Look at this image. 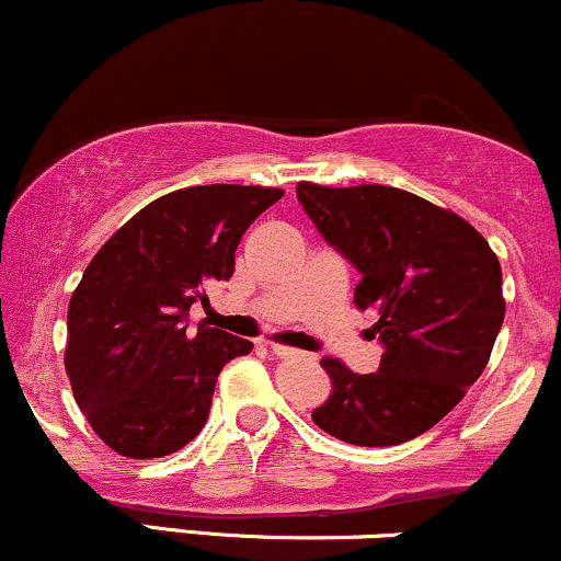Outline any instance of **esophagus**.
<instances>
[{"mask_svg":"<svg viewBox=\"0 0 561 561\" xmlns=\"http://www.w3.org/2000/svg\"><path fill=\"white\" fill-rule=\"evenodd\" d=\"M272 351H274L276 356H279V358H293V356H300V351H295V347L282 345V343H272Z\"/></svg>","mask_w":561,"mask_h":561,"instance_id":"esophagus-1","label":"esophagus"}]
</instances>
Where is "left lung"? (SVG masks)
I'll use <instances>...</instances> for the list:
<instances>
[{"mask_svg":"<svg viewBox=\"0 0 561 561\" xmlns=\"http://www.w3.org/2000/svg\"><path fill=\"white\" fill-rule=\"evenodd\" d=\"M300 205L362 282L358 311H377L379 369L358 375L324 356L332 390L313 424L353 446H396L427 433L478 382L504 324L501 263L472 224L385 184L298 182Z\"/></svg>","mask_w":561,"mask_h":561,"instance_id":"obj_1","label":"left lung"}]
</instances>
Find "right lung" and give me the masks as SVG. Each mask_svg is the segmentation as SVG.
I'll list each match as a JSON object with an SVG mask.
<instances>
[{
    "label": "right lung",
    "instance_id": "obj_1",
    "mask_svg": "<svg viewBox=\"0 0 561 561\" xmlns=\"http://www.w3.org/2000/svg\"><path fill=\"white\" fill-rule=\"evenodd\" d=\"M279 186L205 184L152 199L96 250L68 306L66 371L92 430L126 459H160L208 422L224 364L250 340L199 324L190 306L234 274L242 234Z\"/></svg>",
    "mask_w": 561,
    "mask_h": 561
}]
</instances>
